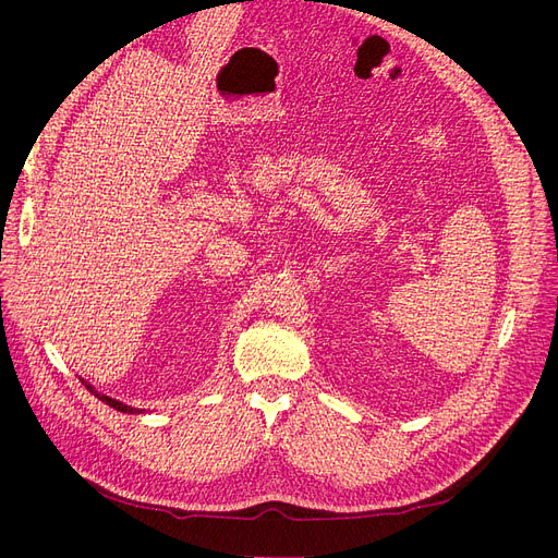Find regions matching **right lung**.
I'll return each mask as SVG.
<instances>
[{
	"label": "right lung",
	"instance_id": "1",
	"mask_svg": "<svg viewBox=\"0 0 558 558\" xmlns=\"http://www.w3.org/2000/svg\"><path fill=\"white\" fill-rule=\"evenodd\" d=\"M81 383L85 385V389L90 391L95 398H99L101 402H106L108 407H112V409H117V412H122V414H144V409H137V407H131V404H124V402H120V400H114V398H110V396H106V393H101V391H97L90 383H85V379L81 377Z\"/></svg>",
	"mask_w": 558,
	"mask_h": 558
}]
</instances>
